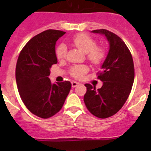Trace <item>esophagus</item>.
Masks as SVG:
<instances>
[{
	"instance_id": "obj_1",
	"label": "esophagus",
	"mask_w": 151,
	"mask_h": 151,
	"mask_svg": "<svg viewBox=\"0 0 151 151\" xmlns=\"http://www.w3.org/2000/svg\"><path fill=\"white\" fill-rule=\"evenodd\" d=\"M71 83H72V87H73V88L76 87L77 85H78V82H75V81H73V82H72Z\"/></svg>"
}]
</instances>
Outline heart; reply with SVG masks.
<instances>
[{
  "label": "heart",
  "instance_id": "obj_1",
  "mask_svg": "<svg viewBox=\"0 0 151 151\" xmlns=\"http://www.w3.org/2000/svg\"><path fill=\"white\" fill-rule=\"evenodd\" d=\"M72 44L83 54H87L88 58L91 63L98 64L104 60L105 51L101 47H96V41L86 34H78L72 39ZM57 58L63 60L66 56V47L61 44L56 50ZM88 68L86 66H78L72 68L70 74L76 78H81L87 73Z\"/></svg>",
  "mask_w": 151,
  "mask_h": 151
}]
</instances>
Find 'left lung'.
Wrapping results in <instances>:
<instances>
[{
	"mask_svg": "<svg viewBox=\"0 0 151 151\" xmlns=\"http://www.w3.org/2000/svg\"><path fill=\"white\" fill-rule=\"evenodd\" d=\"M91 32L106 37L109 51L97 76L103 82L102 87L96 90L85 84L84 102L91 114L105 119L116 114L127 101L134 82V63L129 48L119 36L106 29Z\"/></svg>",
	"mask_w": 151,
	"mask_h": 151,
	"instance_id": "8db88e82",
	"label": "left lung"
}]
</instances>
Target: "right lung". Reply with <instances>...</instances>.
Masks as SVG:
<instances>
[{"instance_id":"obj_1","label":"right lung","mask_w":151,"mask_h":151,"mask_svg":"<svg viewBox=\"0 0 151 151\" xmlns=\"http://www.w3.org/2000/svg\"><path fill=\"white\" fill-rule=\"evenodd\" d=\"M66 32L49 29L33 37L18 57L16 80L18 91L28 110L43 119L53 116L63 106L71 89L69 82L52 84L48 76L57 63L56 42Z\"/></svg>"}]
</instances>
